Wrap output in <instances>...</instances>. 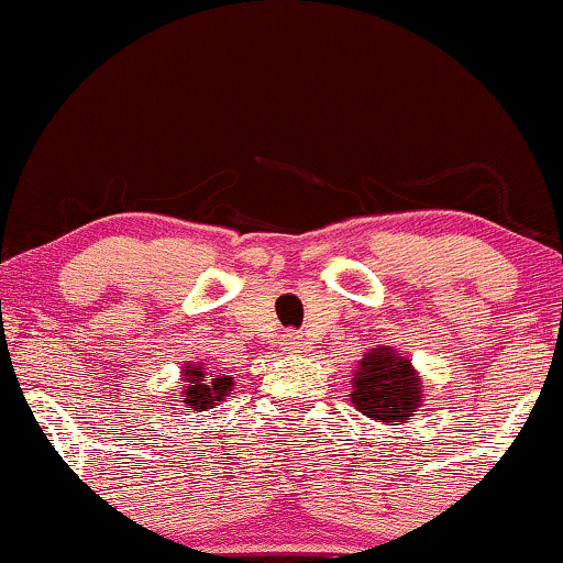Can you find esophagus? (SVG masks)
I'll return each mask as SVG.
<instances>
[{
	"instance_id": "esophagus-1",
	"label": "esophagus",
	"mask_w": 563,
	"mask_h": 563,
	"mask_svg": "<svg viewBox=\"0 0 563 563\" xmlns=\"http://www.w3.org/2000/svg\"><path fill=\"white\" fill-rule=\"evenodd\" d=\"M284 351H289V353H295V351H302L306 349V338H302L300 332H287L284 334Z\"/></svg>"
}]
</instances>
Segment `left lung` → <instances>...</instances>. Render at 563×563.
I'll return each mask as SVG.
<instances>
[{
  "mask_svg": "<svg viewBox=\"0 0 563 563\" xmlns=\"http://www.w3.org/2000/svg\"><path fill=\"white\" fill-rule=\"evenodd\" d=\"M351 401L375 422L401 426L420 409L422 380L409 358L380 345L364 353L358 362L356 377L351 380Z\"/></svg>",
  "mask_w": 563,
  "mask_h": 563,
  "instance_id": "1",
  "label": "left lung"
}]
</instances>
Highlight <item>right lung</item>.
Masks as SVG:
<instances>
[{
	"label": "right lung",
	"mask_w": 563,
	"mask_h": 563,
	"mask_svg": "<svg viewBox=\"0 0 563 563\" xmlns=\"http://www.w3.org/2000/svg\"><path fill=\"white\" fill-rule=\"evenodd\" d=\"M183 404L197 412L212 409L218 401H225L231 394L233 377L229 375H210L205 364H188L183 366Z\"/></svg>",
	"instance_id": "add662e5"
}]
</instances>
